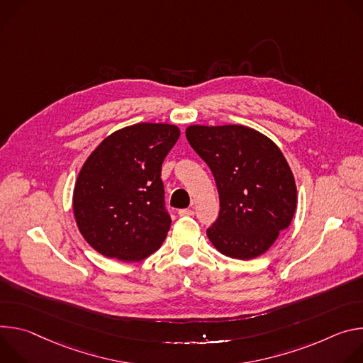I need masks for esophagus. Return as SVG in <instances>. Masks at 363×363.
I'll use <instances>...</instances> for the list:
<instances>
[{
	"mask_svg": "<svg viewBox=\"0 0 363 363\" xmlns=\"http://www.w3.org/2000/svg\"><path fill=\"white\" fill-rule=\"evenodd\" d=\"M179 215H180V216H193V215H194V211H193V209H180V211H179Z\"/></svg>",
	"mask_w": 363,
	"mask_h": 363,
	"instance_id": "esophagus-1",
	"label": "esophagus"
}]
</instances>
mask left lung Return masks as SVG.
<instances>
[{
  "mask_svg": "<svg viewBox=\"0 0 363 363\" xmlns=\"http://www.w3.org/2000/svg\"><path fill=\"white\" fill-rule=\"evenodd\" d=\"M186 137L209 166L219 193V216L206 230L211 242L236 259L262 255L296 212L297 189L286 157L244 125H191Z\"/></svg>",
  "mask_w": 363,
  "mask_h": 363,
  "instance_id": "8db88e82",
  "label": "left lung"
}]
</instances>
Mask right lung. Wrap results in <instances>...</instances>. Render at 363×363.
<instances>
[{"label": "right lung", "instance_id": "add662e5", "mask_svg": "<svg viewBox=\"0 0 363 363\" xmlns=\"http://www.w3.org/2000/svg\"><path fill=\"white\" fill-rule=\"evenodd\" d=\"M179 137L176 125L141 123L111 134L88 157L74 184L73 212L95 251L131 262L163 244L172 218L161 164Z\"/></svg>", "mask_w": 363, "mask_h": 363}]
</instances>
